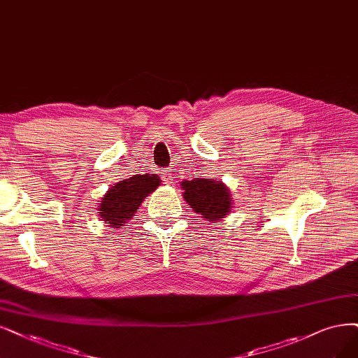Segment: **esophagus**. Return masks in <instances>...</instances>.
I'll return each instance as SVG.
<instances>
[{"label":"esophagus","mask_w":358,"mask_h":358,"mask_svg":"<svg viewBox=\"0 0 358 358\" xmlns=\"http://www.w3.org/2000/svg\"><path fill=\"white\" fill-rule=\"evenodd\" d=\"M161 177H162V180H164L166 184H171L172 180H174V174H172V169H171V168L162 169Z\"/></svg>","instance_id":"obj_1"}]
</instances>
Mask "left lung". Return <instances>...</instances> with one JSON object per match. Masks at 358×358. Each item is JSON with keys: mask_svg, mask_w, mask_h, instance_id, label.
I'll return each mask as SVG.
<instances>
[{"mask_svg": "<svg viewBox=\"0 0 358 358\" xmlns=\"http://www.w3.org/2000/svg\"><path fill=\"white\" fill-rule=\"evenodd\" d=\"M181 186L184 201L208 221H217L230 213V192L221 181L194 178L192 181H182Z\"/></svg>", "mask_w": 358, "mask_h": 358, "instance_id": "1", "label": "left lung"}]
</instances>
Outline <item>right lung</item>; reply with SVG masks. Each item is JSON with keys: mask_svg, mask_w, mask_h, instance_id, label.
Wrapping results in <instances>:
<instances>
[{"mask_svg": "<svg viewBox=\"0 0 358 358\" xmlns=\"http://www.w3.org/2000/svg\"><path fill=\"white\" fill-rule=\"evenodd\" d=\"M159 182L161 180L155 174H138L116 182L101 199L100 217L112 229H121L137 213L145 196L157 189Z\"/></svg>", "mask_w": 358, "mask_h": 358, "instance_id": "right-lung-1", "label": "right lung"}]
</instances>
